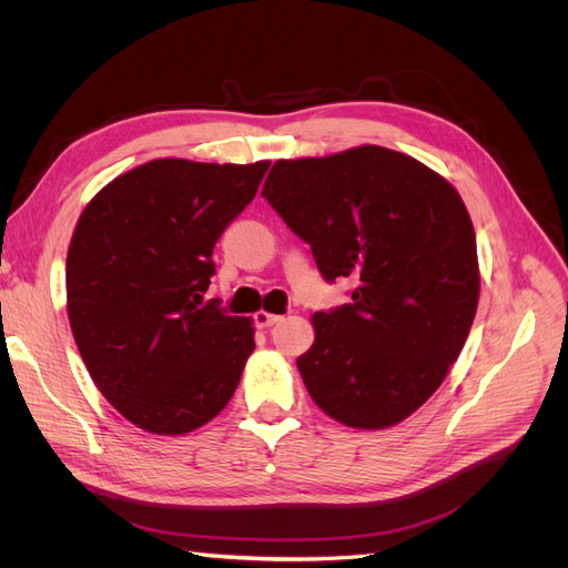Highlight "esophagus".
<instances>
[{
  "mask_svg": "<svg viewBox=\"0 0 568 568\" xmlns=\"http://www.w3.org/2000/svg\"><path fill=\"white\" fill-rule=\"evenodd\" d=\"M253 320H255V326H261V329H267V326L277 324L282 320V315H274V313H267V311H257Z\"/></svg>",
  "mask_w": 568,
  "mask_h": 568,
  "instance_id": "esophagus-1",
  "label": "esophagus"
}]
</instances>
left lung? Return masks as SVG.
Masks as SVG:
<instances>
[{
    "label": "left lung",
    "mask_w": 568,
    "mask_h": 568,
    "mask_svg": "<svg viewBox=\"0 0 568 568\" xmlns=\"http://www.w3.org/2000/svg\"><path fill=\"white\" fill-rule=\"evenodd\" d=\"M263 196L313 246L324 280L353 277V303L315 313L296 365L315 405L379 432L417 412L469 336L480 272L457 189L407 153L363 144L277 161Z\"/></svg>",
    "instance_id": "8db88e82"
}]
</instances>
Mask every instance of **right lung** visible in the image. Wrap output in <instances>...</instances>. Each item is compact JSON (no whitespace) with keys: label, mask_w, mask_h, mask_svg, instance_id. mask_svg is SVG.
<instances>
[{"label":"right lung","mask_w":568,"mask_h":568,"mask_svg":"<svg viewBox=\"0 0 568 568\" xmlns=\"http://www.w3.org/2000/svg\"><path fill=\"white\" fill-rule=\"evenodd\" d=\"M270 161L156 159L84 205L65 257V307L84 367L136 428L182 436L217 417L255 348L253 320L201 305L213 248Z\"/></svg>","instance_id":"add662e5"}]
</instances>
